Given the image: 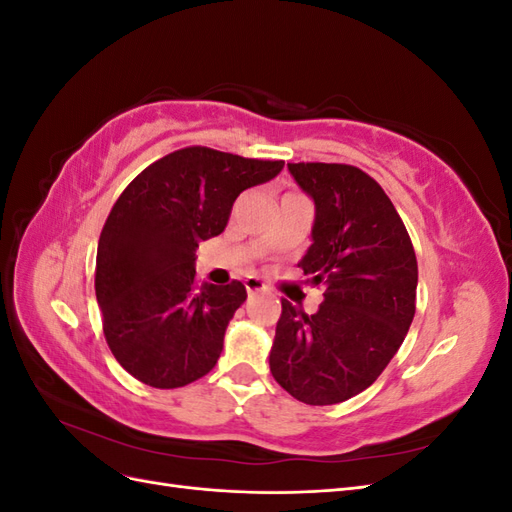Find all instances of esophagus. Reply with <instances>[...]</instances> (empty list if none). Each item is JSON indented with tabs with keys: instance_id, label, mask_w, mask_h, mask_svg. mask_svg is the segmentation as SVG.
I'll use <instances>...</instances> for the list:
<instances>
[{
	"instance_id": "1",
	"label": "esophagus",
	"mask_w": 512,
	"mask_h": 512,
	"mask_svg": "<svg viewBox=\"0 0 512 512\" xmlns=\"http://www.w3.org/2000/svg\"><path fill=\"white\" fill-rule=\"evenodd\" d=\"M245 288H247V292H262V290H267V286L265 284H262L260 280H258V277H247V280H245Z\"/></svg>"
}]
</instances>
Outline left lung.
Here are the masks:
<instances>
[{
  "label": "left lung",
  "mask_w": 512,
  "mask_h": 512,
  "mask_svg": "<svg viewBox=\"0 0 512 512\" xmlns=\"http://www.w3.org/2000/svg\"><path fill=\"white\" fill-rule=\"evenodd\" d=\"M312 196V245L299 262L324 286L307 316L282 299L271 374L309 406L346 401L374 384L414 318L418 267L408 230L380 183L350 164H288Z\"/></svg>",
  "instance_id": "left-lung-1"
}]
</instances>
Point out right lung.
Segmentation results:
<instances>
[{"instance_id": "add662e5", "label": "right lung", "mask_w": 512, "mask_h": 512, "mask_svg": "<svg viewBox=\"0 0 512 512\" xmlns=\"http://www.w3.org/2000/svg\"><path fill=\"white\" fill-rule=\"evenodd\" d=\"M282 160L185 147L149 164L108 213L96 256L106 344L130 376L179 389L218 363L245 286L196 284V247L224 232L232 203Z\"/></svg>"}]
</instances>
